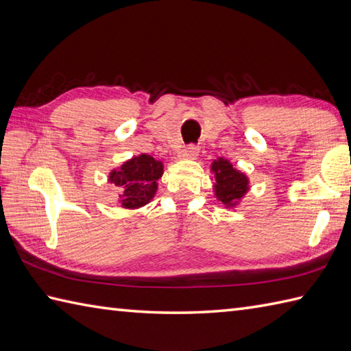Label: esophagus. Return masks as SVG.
Listing matches in <instances>:
<instances>
[{
  "mask_svg": "<svg viewBox=\"0 0 351 351\" xmlns=\"http://www.w3.org/2000/svg\"><path fill=\"white\" fill-rule=\"evenodd\" d=\"M199 154V146L195 143H190L187 147L182 151V156L184 158H196Z\"/></svg>",
  "mask_w": 351,
  "mask_h": 351,
  "instance_id": "1",
  "label": "esophagus"
}]
</instances>
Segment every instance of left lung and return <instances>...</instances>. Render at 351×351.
Instances as JSON below:
<instances>
[{"label": "left lung", "mask_w": 351, "mask_h": 351, "mask_svg": "<svg viewBox=\"0 0 351 351\" xmlns=\"http://www.w3.org/2000/svg\"><path fill=\"white\" fill-rule=\"evenodd\" d=\"M215 173V196L225 205H235L249 189V180L245 175L235 170L228 160H215L213 162V169Z\"/></svg>", "instance_id": "8db88e82"}]
</instances>
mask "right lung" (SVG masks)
I'll list each match as a JSON object with an SVG mask.
<instances>
[{
	"label": "right lung",
	"instance_id": "right-lung-1",
	"mask_svg": "<svg viewBox=\"0 0 351 351\" xmlns=\"http://www.w3.org/2000/svg\"><path fill=\"white\" fill-rule=\"evenodd\" d=\"M162 175V164L151 155L134 156L113 170L110 181L121 189V204L125 208H138L146 205L156 191V181Z\"/></svg>",
	"mask_w": 351,
	"mask_h": 351
}]
</instances>
